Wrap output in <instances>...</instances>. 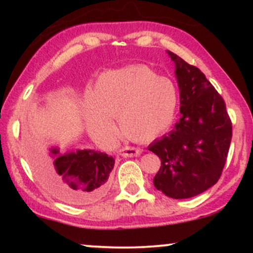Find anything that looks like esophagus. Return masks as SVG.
I'll return each mask as SVG.
<instances>
[{
	"instance_id": "esophagus-1",
	"label": "esophagus",
	"mask_w": 253,
	"mask_h": 253,
	"mask_svg": "<svg viewBox=\"0 0 253 253\" xmlns=\"http://www.w3.org/2000/svg\"><path fill=\"white\" fill-rule=\"evenodd\" d=\"M141 150L132 146H125L120 149V155L123 157H138L140 156Z\"/></svg>"
}]
</instances>
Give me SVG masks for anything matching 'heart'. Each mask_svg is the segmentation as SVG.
I'll use <instances>...</instances> for the list:
<instances>
[{
  "instance_id": "1",
  "label": "heart",
  "mask_w": 253,
  "mask_h": 253,
  "mask_svg": "<svg viewBox=\"0 0 253 253\" xmlns=\"http://www.w3.org/2000/svg\"><path fill=\"white\" fill-rule=\"evenodd\" d=\"M176 85L145 65L107 71L97 78L94 94L86 92L83 112L90 134L112 141L118 118L124 134L136 141L152 140L170 128L178 108Z\"/></svg>"
}]
</instances>
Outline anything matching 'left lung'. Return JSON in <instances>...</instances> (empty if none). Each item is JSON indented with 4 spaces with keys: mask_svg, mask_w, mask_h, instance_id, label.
<instances>
[{
    "mask_svg": "<svg viewBox=\"0 0 253 253\" xmlns=\"http://www.w3.org/2000/svg\"><path fill=\"white\" fill-rule=\"evenodd\" d=\"M175 63L182 117L149 150L161 158L156 189L172 199H189L219 181L227 159L232 123L223 98L200 69L167 51Z\"/></svg>",
    "mask_w": 253,
    "mask_h": 253,
    "instance_id": "1",
    "label": "left lung"
}]
</instances>
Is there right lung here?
<instances>
[{"label": "right lung", "instance_id": "add662e5", "mask_svg": "<svg viewBox=\"0 0 253 253\" xmlns=\"http://www.w3.org/2000/svg\"><path fill=\"white\" fill-rule=\"evenodd\" d=\"M26 147L32 168L48 190L63 202L88 205L108 190L109 175L115 163L112 156L95 150L63 153L58 146H51L45 156L36 136H27Z\"/></svg>", "mask_w": 253, "mask_h": 253}]
</instances>
